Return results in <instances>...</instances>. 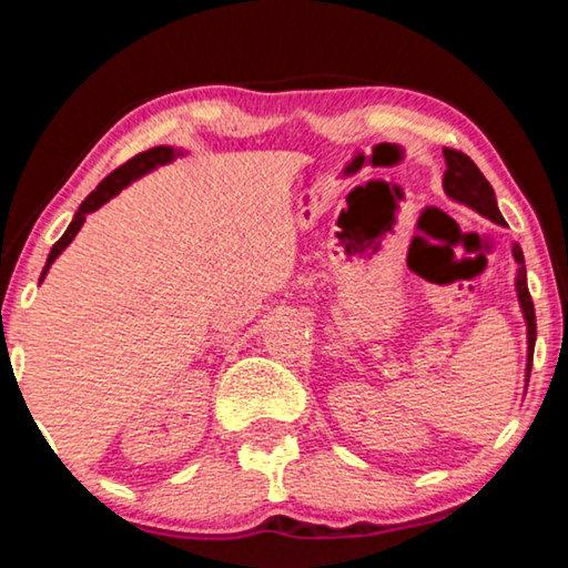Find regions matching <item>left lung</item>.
Returning a JSON list of instances; mask_svg holds the SVG:
<instances>
[{
	"label": "left lung",
	"instance_id": "8db88e82",
	"mask_svg": "<svg viewBox=\"0 0 568 568\" xmlns=\"http://www.w3.org/2000/svg\"><path fill=\"white\" fill-rule=\"evenodd\" d=\"M444 158H446V172H444L446 195L450 200H456V203H464L470 210H476L478 215H484L488 220H494V223L504 225V215L498 213L491 182L484 178V172L476 168V162L468 155H464V152L450 150V148H444ZM511 253H514V261L518 263L516 293H518V303H521V313L526 321V341H528L526 383H528V376H531V361H534V343H536V313H534V303H531V295H528V285H526V265H524L521 245L514 243Z\"/></svg>",
	"mask_w": 568,
	"mask_h": 568
}]
</instances>
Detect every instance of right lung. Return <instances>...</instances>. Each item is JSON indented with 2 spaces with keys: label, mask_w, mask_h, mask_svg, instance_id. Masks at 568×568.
Returning a JSON list of instances; mask_svg holds the SVG:
<instances>
[{
  "label": "right lung",
  "mask_w": 568,
  "mask_h": 568,
  "mask_svg": "<svg viewBox=\"0 0 568 568\" xmlns=\"http://www.w3.org/2000/svg\"><path fill=\"white\" fill-rule=\"evenodd\" d=\"M180 155H182L180 150L175 152V150L168 148V145L152 148V150H148V152H140V155H134L132 160L124 162L122 168L114 170L112 175L104 178V180L100 182V185L94 187L88 197H84V203H82V205H80V210H77V213H74L70 227H67V230H64V235H62L60 240H57V243L52 245L50 255H47V265H44V271H42V275H40V283L44 281V275L50 273L52 263L57 261V257L62 255V250L72 243L77 233H80V227L84 225V217H88L90 213H94V210H98V207H102L104 203H108V200H112L114 195H118L120 190L128 187L132 180L142 178V175H145V172L155 170L158 165H168V162H172V160L180 158Z\"/></svg>",
  "instance_id": "1"
}]
</instances>
